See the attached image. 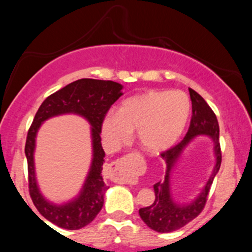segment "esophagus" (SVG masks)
Returning a JSON list of instances; mask_svg holds the SVG:
<instances>
[{
	"mask_svg": "<svg viewBox=\"0 0 252 252\" xmlns=\"http://www.w3.org/2000/svg\"><path fill=\"white\" fill-rule=\"evenodd\" d=\"M121 166H122V158L114 161V162L110 164V167H111L112 170H118V172H120V173H121ZM117 180L121 181V182H130V181L132 180V175L130 174V173H128V172L121 173V174L118 175Z\"/></svg>",
	"mask_w": 252,
	"mask_h": 252,
	"instance_id": "obj_1",
	"label": "esophagus"
}]
</instances>
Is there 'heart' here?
Masks as SVG:
<instances>
[{"label":"heart","mask_w":252,"mask_h":252,"mask_svg":"<svg viewBox=\"0 0 252 252\" xmlns=\"http://www.w3.org/2000/svg\"><path fill=\"white\" fill-rule=\"evenodd\" d=\"M190 115V100L182 91H148L124 99L117 112H108L102 122L106 146L117 149L136 130L144 150L158 153L174 144Z\"/></svg>","instance_id":"obj_1"}]
</instances>
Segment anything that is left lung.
I'll return each mask as SVG.
<instances>
[{
  "instance_id": "left-lung-1",
  "label": "left lung",
  "mask_w": 252,
  "mask_h": 252,
  "mask_svg": "<svg viewBox=\"0 0 252 252\" xmlns=\"http://www.w3.org/2000/svg\"><path fill=\"white\" fill-rule=\"evenodd\" d=\"M189 90L190 100H192V118H190L189 131L181 142L166 152L161 153V158L166 163L164 178L154 185V202L150 206L143 207L138 211L142 220L156 232L167 233L179 230L200 215L206 205L207 195H209L213 179L220 168L221 152L220 143H219V124L216 114L198 92L192 89ZM200 134L210 135L213 138L215 144L216 166L209 181L198 198L190 204L179 205L172 200L170 193V172L183 149L193 138Z\"/></svg>"
}]
</instances>
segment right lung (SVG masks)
Wrapping results in <instances>:
<instances>
[{"label": "right lung", "mask_w": 252, "mask_h": 252, "mask_svg": "<svg viewBox=\"0 0 252 252\" xmlns=\"http://www.w3.org/2000/svg\"><path fill=\"white\" fill-rule=\"evenodd\" d=\"M122 88L121 84L112 80L84 78L48 96L36 111L28 130L25 146L28 164V187L32 200L40 215L57 226L66 230H78L90 224L102 210L104 193L108 189L102 176L105 156L100 142L102 122L112 104L122 96ZM63 113L80 114L92 124L94 158L80 196L67 204L56 205L46 201L37 187L33 169V149L36 132L41 123L48 118Z\"/></svg>", "instance_id": "add662e5"}]
</instances>
